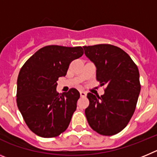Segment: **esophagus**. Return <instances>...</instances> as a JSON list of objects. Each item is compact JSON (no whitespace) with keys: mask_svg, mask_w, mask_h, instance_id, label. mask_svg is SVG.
<instances>
[{"mask_svg":"<svg viewBox=\"0 0 157 157\" xmlns=\"http://www.w3.org/2000/svg\"><path fill=\"white\" fill-rule=\"evenodd\" d=\"M79 94L81 97H86V93L85 91H80Z\"/></svg>","mask_w":157,"mask_h":157,"instance_id":"esophagus-1","label":"esophagus"}]
</instances>
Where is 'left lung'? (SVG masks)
<instances>
[{"instance_id": "obj_1", "label": "left lung", "mask_w": 157, "mask_h": 157, "mask_svg": "<svg viewBox=\"0 0 157 157\" xmlns=\"http://www.w3.org/2000/svg\"><path fill=\"white\" fill-rule=\"evenodd\" d=\"M83 48L97 67V80L101 86H106L101 97L87 94V121L98 134L114 135L127 127L135 111L141 90L138 67L125 51L115 45L100 44Z\"/></svg>"}]
</instances>
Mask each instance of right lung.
Returning a JSON list of instances; mask_svg holds the SVG:
<instances>
[{
	"instance_id": "obj_1",
	"label": "right lung",
	"mask_w": 157,
	"mask_h": 157,
	"mask_svg": "<svg viewBox=\"0 0 157 157\" xmlns=\"http://www.w3.org/2000/svg\"><path fill=\"white\" fill-rule=\"evenodd\" d=\"M83 52L81 46L47 45L20 69L16 103L27 127L37 136L55 138L68 127L80 94L74 88L59 94L56 81L66 75L71 61Z\"/></svg>"
}]
</instances>
